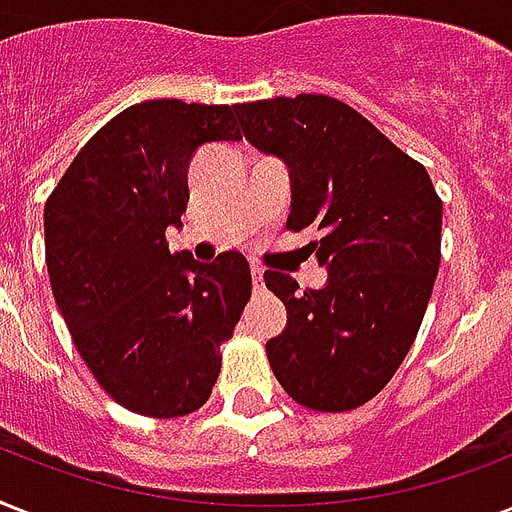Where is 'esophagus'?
I'll return each mask as SVG.
<instances>
[{
  "instance_id": "1",
  "label": "esophagus",
  "mask_w": 512,
  "mask_h": 512,
  "mask_svg": "<svg viewBox=\"0 0 512 512\" xmlns=\"http://www.w3.org/2000/svg\"><path fill=\"white\" fill-rule=\"evenodd\" d=\"M252 287H255V292H263L265 289L263 268H260V265H255V268H252Z\"/></svg>"
}]
</instances>
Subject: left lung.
Returning a JSON list of instances; mask_svg holds the SVG:
<instances>
[{
	"instance_id": "8db88e82",
	"label": "left lung",
	"mask_w": 512,
	"mask_h": 512,
	"mask_svg": "<svg viewBox=\"0 0 512 512\" xmlns=\"http://www.w3.org/2000/svg\"><path fill=\"white\" fill-rule=\"evenodd\" d=\"M244 138L289 167L287 228L316 225L329 271L300 292L287 273L265 284L287 329L265 342L281 388L316 412L374 398L412 348L441 263V199L428 170L372 122L327 95L239 103Z\"/></svg>"
}]
</instances>
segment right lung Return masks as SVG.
<instances>
[{
  "instance_id": "obj_1",
  "label": "right lung",
  "mask_w": 512,
  "mask_h": 512,
  "mask_svg": "<svg viewBox=\"0 0 512 512\" xmlns=\"http://www.w3.org/2000/svg\"><path fill=\"white\" fill-rule=\"evenodd\" d=\"M241 140L228 106L146 100L90 138L44 204L52 295L74 345L116 404L185 417L207 404L220 345L252 295L241 252L199 263L164 231L188 207V164Z\"/></svg>"
}]
</instances>
